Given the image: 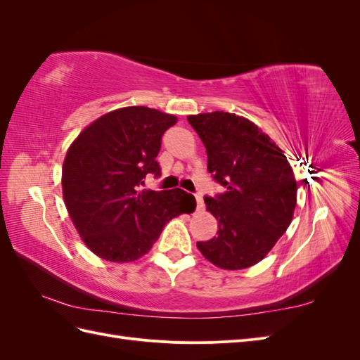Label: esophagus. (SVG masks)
I'll list each match as a JSON object with an SVG mask.
<instances>
[{
    "instance_id": "obj_1",
    "label": "esophagus",
    "mask_w": 360,
    "mask_h": 360,
    "mask_svg": "<svg viewBox=\"0 0 360 360\" xmlns=\"http://www.w3.org/2000/svg\"><path fill=\"white\" fill-rule=\"evenodd\" d=\"M195 200H197V209H198V210H202L204 202H202V197H201V193H197V195H195Z\"/></svg>"
}]
</instances>
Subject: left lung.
Segmentation results:
<instances>
[{"label":"left lung","mask_w":360,"mask_h":360,"mask_svg":"<svg viewBox=\"0 0 360 360\" xmlns=\"http://www.w3.org/2000/svg\"><path fill=\"white\" fill-rule=\"evenodd\" d=\"M207 151V171L225 188L204 202L217 236L198 242L214 266L240 270L257 264L291 224L297 184L287 158L269 135L236 114L216 111L188 117Z\"/></svg>","instance_id":"1"}]
</instances>
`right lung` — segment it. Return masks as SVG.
I'll return each mask as SVG.
<instances>
[{
    "label": "right lung",
    "instance_id": "right-lung-1",
    "mask_svg": "<svg viewBox=\"0 0 360 360\" xmlns=\"http://www.w3.org/2000/svg\"><path fill=\"white\" fill-rule=\"evenodd\" d=\"M177 118L146 106H127L97 118L73 141L63 165V197L91 252L129 263L147 254L172 217L197 205L183 189L143 191L162 135ZM193 212V210H191Z\"/></svg>",
    "mask_w": 360,
    "mask_h": 360
}]
</instances>
